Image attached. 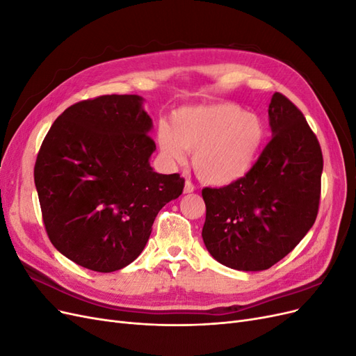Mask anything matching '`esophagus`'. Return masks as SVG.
<instances>
[{"label": "esophagus", "mask_w": 356, "mask_h": 356, "mask_svg": "<svg viewBox=\"0 0 356 356\" xmlns=\"http://www.w3.org/2000/svg\"><path fill=\"white\" fill-rule=\"evenodd\" d=\"M195 190H196V186L193 184L191 181H187L186 186H184V193H193Z\"/></svg>", "instance_id": "34e87169"}]
</instances>
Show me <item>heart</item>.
<instances>
[{
    "mask_svg": "<svg viewBox=\"0 0 356 356\" xmlns=\"http://www.w3.org/2000/svg\"><path fill=\"white\" fill-rule=\"evenodd\" d=\"M159 145L174 163L193 154L197 177L212 186H227L245 177L260 156L266 141L261 118L241 105L221 102L179 108L172 126L160 124Z\"/></svg>",
    "mask_w": 356,
    "mask_h": 356,
    "instance_id": "heart-1",
    "label": "heart"
}]
</instances>
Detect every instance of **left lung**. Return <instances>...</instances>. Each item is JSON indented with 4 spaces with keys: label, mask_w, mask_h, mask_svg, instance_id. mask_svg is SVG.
<instances>
[{
    "label": "left lung",
    "mask_w": 356,
    "mask_h": 356,
    "mask_svg": "<svg viewBox=\"0 0 356 356\" xmlns=\"http://www.w3.org/2000/svg\"><path fill=\"white\" fill-rule=\"evenodd\" d=\"M272 139L251 170L220 188L204 187L202 238L218 263L243 272L270 268L314 225L324 168L306 118L276 92L268 105Z\"/></svg>",
    "instance_id": "8db88e82"
}]
</instances>
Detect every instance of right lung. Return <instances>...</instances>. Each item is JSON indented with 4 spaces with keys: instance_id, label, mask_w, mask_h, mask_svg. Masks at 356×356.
I'll list each match as a JSON object with an SVG mask.
<instances>
[{
    "instance_id": "add662e5",
    "label": "right lung",
    "mask_w": 356,
    "mask_h": 356,
    "mask_svg": "<svg viewBox=\"0 0 356 356\" xmlns=\"http://www.w3.org/2000/svg\"><path fill=\"white\" fill-rule=\"evenodd\" d=\"M152 126L138 95L80 101L51 124L34 181L49 239L71 261L101 273L131 264L159 211L184 190L179 174L149 166Z\"/></svg>"
}]
</instances>
